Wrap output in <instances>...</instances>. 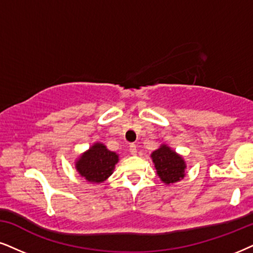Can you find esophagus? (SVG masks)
Wrapping results in <instances>:
<instances>
[{
    "instance_id": "obj_1",
    "label": "esophagus",
    "mask_w": 253,
    "mask_h": 253,
    "mask_svg": "<svg viewBox=\"0 0 253 253\" xmlns=\"http://www.w3.org/2000/svg\"><path fill=\"white\" fill-rule=\"evenodd\" d=\"M129 152H130V154H132V155H135L136 152H137L136 146L135 145H130L129 146Z\"/></svg>"
}]
</instances>
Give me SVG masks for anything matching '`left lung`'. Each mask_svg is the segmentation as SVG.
<instances>
[{
    "mask_svg": "<svg viewBox=\"0 0 253 253\" xmlns=\"http://www.w3.org/2000/svg\"><path fill=\"white\" fill-rule=\"evenodd\" d=\"M150 158L156 169V175L165 184H174L185 176L187 165L183 156L166 143H162L158 149H155L150 154Z\"/></svg>",
    "mask_w": 253,
    "mask_h": 253,
    "instance_id": "1",
    "label": "left lung"
}]
</instances>
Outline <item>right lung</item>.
<instances>
[{"instance_id":"right-lung-1","label":"right lung","mask_w":253,"mask_h":253,"mask_svg":"<svg viewBox=\"0 0 253 253\" xmlns=\"http://www.w3.org/2000/svg\"><path fill=\"white\" fill-rule=\"evenodd\" d=\"M119 154L107 149L101 142H94L75 161L76 170L89 183H103L113 174Z\"/></svg>"}]
</instances>
